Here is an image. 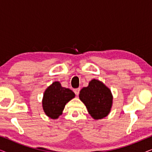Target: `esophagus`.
<instances>
[{"mask_svg":"<svg viewBox=\"0 0 152 152\" xmlns=\"http://www.w3.org/2000/svg\"><path fill=\"white\" fill-rule=\"evenodd\" d=\"M73 91H74L75 93V94H76L77 95H79V93H80V88H75V89H74Z\"/></svg>","mask_w":152,"mask_h":152,"instance_id":"34e87169","label":"esophagus"}]
</instances>
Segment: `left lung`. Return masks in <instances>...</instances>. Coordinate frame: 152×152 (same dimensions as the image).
Returning <instances> with one entry per match:
<instances>
[{
    "mask_svg": "<svg viewBox=\"0 0 152 152\" xmlns=\"http://www.w3.org/2000/svg\"><path fill=\"white\" fill-rule=\"evenodd\" d=\"M79 97L93 119H102L111 111L113 95L111 90L101 81L93 79L89 82L88 86L80 91Z\"/></svg>",
    "mask_w": 152,
    "mask_h": 152,
    "instance_id": "1",
    "label": "left lung"
}]
</instances>
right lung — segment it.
I'll return each mask as SVG.
<instances>
[{
	"instance_id": "add662e5",
	"label": "right lung",
	"mask_w": 152,
	"mask_h": 152,
	"mask_svg": "<svg viewBox=\"0 0 152 152\" xmlns=\"http://www.w3.org/2000/svg\"><path fill=\"white\" fill-rule=\"evenodd\" d=\"M75 97V94L70 89L62 87L59 82H53L43 93V111L51 119H57L62 114L66 104Z\"/></svg>"
}]
</instances>
